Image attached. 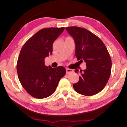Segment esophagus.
I'll use <instances>...</instances> for the list:
<instances>
[{
	"label": "esophagus",
	"mask_w": 127,
	"mask_h": 127,
	"mask_svg": "<svg viewBox=\"0 0 127 127\" xmlns=\"http://www.w3.org/2000/svg\"><path fill=\"white\" fill-rule=\"evenodd\" d=\"M66 74H70V73H73V70H71V69H68V68H67V69H66Z\"/></svg>",
	"instance_id": "esophagus-1"
}]
</instances>
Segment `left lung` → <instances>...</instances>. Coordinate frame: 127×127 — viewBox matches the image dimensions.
Segmentation results:
<instances>
[{"label": "left lung", "mask_w": 127, "mask_h": 127, "mask_svg": "<svg viewBox=\"0 0 127 127\" xmlns=\"http://www.w3.org/2000/svg\"><path fill=\"white\" fill-rule=\"evenodd\" d=\"M75 44V56L79 61H85L86 69H78L79 80L73 84L76 92L91 96L100 92L110 78L112 62L107 49L102 40L86 29L78 27L66 28Z\"/></svg>", "instance_id": "8db88e82"}]
</instances>
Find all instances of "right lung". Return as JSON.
Listing matches in <instances>:
<instances>
[{
    "label": "right lung",
    "instance_id": "obj_1",
    "mask_svg": "<svg viewBox=\"0 0 127 127\" xmlns=\"http://www.w3.org/2000/svg\"><path fill=\"white\" fill-rule=\"evenodd\" d=\"M65 28H48L38 31L24 44L17 62L20 83L33 97L43 99L56 91L66 74L63 66L52 68L45 65L44 60L52 53L53 44Z\"/></svg>",
    "mask_w": 127,
    "mask_h": 127
}]
</instances>
